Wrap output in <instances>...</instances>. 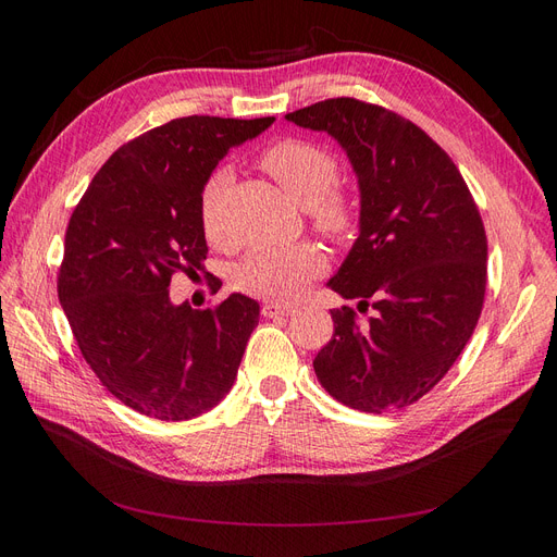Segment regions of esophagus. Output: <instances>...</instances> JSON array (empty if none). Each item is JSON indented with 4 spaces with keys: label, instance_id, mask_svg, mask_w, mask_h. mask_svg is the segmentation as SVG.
Masks as SVG:
<instances>
[{
    "label": "esophagus",
    "instance_id": "esophagus-1",
    "mask_svg": "<svg viewBox=\"0 0 557 557\" xmlns=\"http://www.w3.org/2000/svg\"><path fill=\"white\" fill-rule=\"evenodd\" d=\"M295 307L290 305H278V301H267L262 307V315L264 318H283V315H293Z\"/></svg>",
    "mask_w": 557,
    "mask_h": 557
}]
</instances>
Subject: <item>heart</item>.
Returning <instances> with one entry per match:
<instances>
[{
  "instance_id": "b5f03b06",
  "label": "heart",
  "mask_w": 557,
  "mask_h": 557,
  "mask_svg": "<svg viewBox=\"0 0 557 557\" xmlns=\"http://www.w3.org/2000/svg\"><path fill=\"white\" fill-rule=\"evenodd\" d=\"M262 170L307 209L313 227L330 239L344 242L358 230V207L336 188L339 162L325 146L307 139H283L260 158ZM232 183L227 166L213 170L199 193V223L209 244H223V197ZM325 252L313 244L252 250L234 269V285L262 299H295L325 272Z\"/></svg>"
}]
</instances>
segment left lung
Instances as JSON below:
<instances>
[{"label":"left lung","mask_w":557,"mask_h":557,"mask_svg":"<svg viewBox=\"0 0 557 557\" xmlns=\"http://www.w3.org/2000/svg\"><path fill=\"white\" fill-rule=\"evenodd\" d=\"M285 121L336 139L360 188V234L327 285L372 315L330 311L334 336L315 376L350 409L409 407L446 376L479 323L487 239L474 197L446 150L395 111L336 97Z\"/></svg>","instance_id":"1"}]
</instances>
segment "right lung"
<instances>
[{
  "label": "right lung",
  "instance_id": "add662e5",
  "mask_svg": "<svg viewBox=\"0 0 557 557\" xmlns=\"http://www.w3.org/2000/svg\"><path fill=\"white\" fill-rule=\"evenodd\" d=\"M274 117L188 115L144 132L104 162L64 234L58 297L83 358L125 407L158 420L213 409L237 379L260 305L232 293L174 305L176 274L205 272L199 193L232 146Z\"/></svg>",
  "mask_w": 557,
  "mask_h": 557
}]
</instances>
